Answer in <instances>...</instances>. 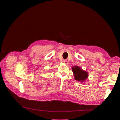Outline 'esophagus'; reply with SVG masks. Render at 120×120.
I'll list each match as a JSON object with an SVG mask.
<instances>
[{"label":"esophagus","instance_id":"34e87169","mask_svg":"<svg viewBox=\"0 0 120 120\" xmlns=\"http://www.w3.org/2000/svg\"><path fill=\"white\" fill-rule=\"evenodd\" d=\"M63 62H64V63H65V64H67V63H68V62H67V60H63Z\"/></svg>","mask_w":120,"mask_h":120}]
</instances>
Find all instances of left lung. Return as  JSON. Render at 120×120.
I'll list each match as a JSON object with an SVG mask.
<instances>
[{
	"instance_id": "obj_1",
	"label": "left lung",
	"mask_w": 120,
	"mask_h": 120,
	"mask_svg": "<svg viewBox=\"0 0 120 120\" xmlns=\"http://www.w3.org/2000/svg\"><path fill=\"white\" fill-rule=\"evenodd\" d=\"M73 73H74L75 79L76 81L83 82L86 79L88 76V72L82 70L79 66H75L72 67Z\"/></svg>"
}]
</instances>
